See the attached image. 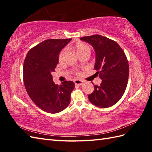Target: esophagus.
Instances as JSON below:
<instances>
[{
	"mask_svg": "<svg viewBox=\"0 0 152 152\" xmlns=\"http://www.w3.org/2000/svg\"><path fill=\"white\" fill-rule=\"evenodd\" d=\"M83 80H74V83H75V85L77 86H82L83 84Z\"/></svg>",
	"mask_w": 152,
	"mask_h": 152,
	"instance_id": "1",
	"label": "esophagus"
}]
</instances>
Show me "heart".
I'll use <instances>...</instances> for the list:
<instances>
[{
  "mask_svg": "<svg viewBox=\"0 0 152 152\" xmlns=\"http://www.w3.org/2000/svg\"><path fill=\"white\" fill-rule=\"evenodd\" d=\"M73 47L80 56L83 53H90V52H91V47H90L89 45L82 41L77 42L74 44ZM64 53H65V50L64 49L60 51V53L59 54V61H61L63 59Z\"/></svg>",
  "mask_w": 152,
  "mask_h": 152,
  "instance_id": "b5f03b06",
  "label": "heart"
}]
</instances>
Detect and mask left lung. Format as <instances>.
Listing matches in <instances>:
<instances>
[{"instance_id": "obj_1", "label": "left lung", "mask_w": 152, "mask_h": 152, "mask_svg": "<svg viewBox=\"0 0 152 152\" xmlns=\"http://www.w3.org/2000/svg\"><path fill=\"white\" fill-rule=\"evenodd\" d=\"M80 40L94 48V69L102 80L101 86L95 85L94 91L88 95L89 101L99 108L110 107L121 99L127 88L129 73L127 57L116 42L101 35L82 37Z\"/></svg>"}]
</instances>
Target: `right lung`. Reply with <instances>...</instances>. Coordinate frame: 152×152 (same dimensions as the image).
<instances>
[{
  "label": "right lung",
  "instance_id": "obj_1",
  "mask_svg": "<svg viewBox=\"0 0 152 152\" xmlns=\"http://www.w3.org/2000/svg\"><path fill=\"white\" fill-rule=\"evenodd\" d=\"M70 40L71 38L44 40L32 48L24 61L23 76L26 91L34 104L48 113L56 114L65 109L75 87L72 81L56 84L51 74L59 63L60 51Z\"/></svg>",
  "mask_w": 152,
  "mask_h": 152
}]
</instances>
